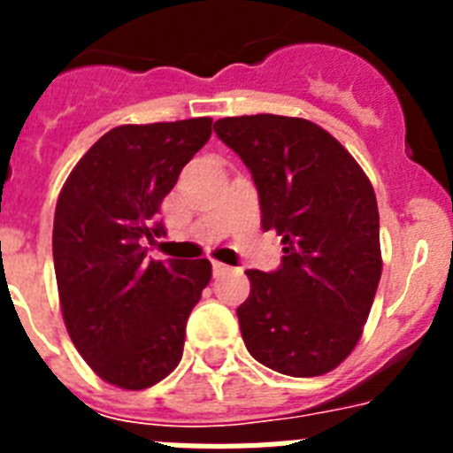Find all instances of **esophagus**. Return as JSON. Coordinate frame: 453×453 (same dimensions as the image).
<instances>
[{
	"instance_id": "esophagus-1",
	"label": "esophagus",
	"mask_w": 453,
	"mask_h": 453,
	"mask_svg": "<svg viewBox=\"0 0 453 453\" xmlns=\"http://www.w3.org/2000/svg\"><path fill=\"white\" fill-rule=\"evenodd\" d=\"M226 270H229V267L224 265V263L213 261V272H215V274H222V272H226Z\"/></svg>"
}]
</instances>
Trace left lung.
Returning a JSON list of instances; mask_svg holds the SVG:
<instances>
[{"instance_id": "1", "label": "left lung", "mask_w": 453, "mask_h": 453, "mask_svg": "<svg viewBox=\"0 0 453 453\" xmlns=\"http://www.w3.org/2000/svg\"><path fill=\"white\" fill-rule=\"evenodd\" d=\"M251 172L263 231H276L283 263L247 270L238 306L245 347L288 376H322L354 351L381 279L379 206L354 156L318 124L286 115L215 122Z\"/></svg>"}]
</instances>
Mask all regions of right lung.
Instances as JSON below:
<instances>
[{
	"label": "right lung",
	"instance_id": "right-lung-1",
	"mask_svg": "<svg viewBox=\"0 0 453 453\" xmlns=\"http://www.w3.org/2000/svg\"><path fill=\"white\" fill-rule=\"evenodd\" d=\"M211 118L122 124L83 154L54 215V270L67 334L111 386L145 390L179 365L211 263L150 261L161 203L211 138Z\"/></svg>",
	"mask_w": 453,
	"mask_h": 453
}]
</instances>
